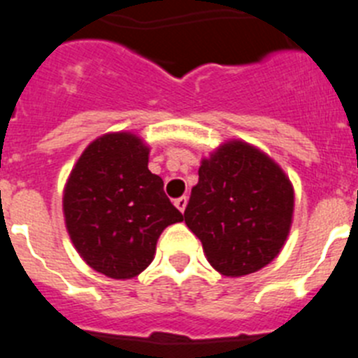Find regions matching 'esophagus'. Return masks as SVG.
<instances>
[{"label": "esophagus", "instance_id": "esophagus-1", "mask_svg": "<svg viewBox=\"0 0 358 358\" xmlns=\"http://www.w3.org/2000/svg\"><path fill=\"white\" fill-rule=\"evenodd\" d=\"M173 204H176V206H177V210L181 211V213H185V210H186V204H188V197H185V195H182V197L176 199V202H173Z\"/></svg>", "mask_w": 358, "mask_h": 358}]
</instances>
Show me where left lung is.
Listing matches in <instances>:
<instances>
[{
	"label": "left lung",
	"instance_id": "1",
	"mask_svg": "<svg viewBox=\"0 0 358 358\" xmlns=\"http://www.w3.org/2000/svg\"><path fill=\"white\" fill-rule=\"evenodd\" d=\"M294 188L280 164L240 140L201 161L185 222L215 271L240 278L280 255L290 233Z\"/></svg>",
	"mask_w": 358,
	"mask_h": 358
}]
</instances>
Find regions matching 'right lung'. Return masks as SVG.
I'll return each mask as SVG.
<instances>
[{"instance_id": "obj_1", "label": "right lung", "mask_w": 358, "mask_h": 358, "mask_svg": "<svg viewBox=\"0 0 358 358\" xmlns=\"http://www.w3.org/2000/svg\"><path fill=\"white\" fill-rule=\"evenodd\" d=\"M150 148L132 132L91 141L73 166L62 195L66 229L82 260L113 280L143 273L164 227L182 213L148 170Z\"/></svg>"}]
</instances>
